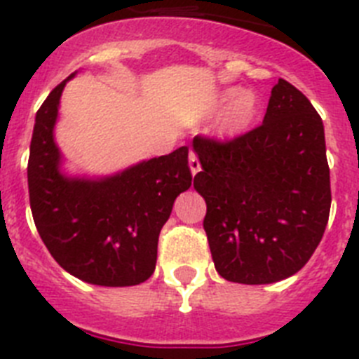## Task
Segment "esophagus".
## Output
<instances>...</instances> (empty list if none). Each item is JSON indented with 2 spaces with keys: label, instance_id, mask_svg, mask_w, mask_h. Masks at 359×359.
I'll return each instance as SVG.
<instances>
[{
  "label": "esophagus",
  "instance_id": "obj_1",
  "mask_svg": "<svg viewBox=\"0 0 359 359\" xmlns=\"http://www.w3.org/2000/svg\"><path fill=\"white\" fill-rule=\"evenodd\" d=\"M189 165H190V170H192L194 176H196V174L201 170V163H199V158H197V154L194 153V151H190V154H189Z\"/></svg>",
  "mask_w": 359,
  "mask_h": 359
}]
</instances>
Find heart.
<instances>
[{
  "label": "heart",
  "mask_w": 359,
  "mask_h": 359,
  "mask_svg": "<svg viewBox=\"0 0 359 359\" xmlns=\"http://www.w3.org/2000/svg\"><path fill=\"white\" fill-rule=\"evenodd\" d=\"M233 97L236 100L231 101L224 117L220 121V130L229 135L242 133L244 130H248L258 114V97L252 92H240L238 94L236 88H229V90L222 92L220 103H226Z\"/></svg>",
  "instance_id": "b5f03b06"
}]
</instances>
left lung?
<instances>
[{
    "mask_svg": "<svg viewBox=\"0 0 359 359\" xmlns=\"http://www.w3.org/2000/svg\"><path fill=\"white\" fill-rule=\"evenodd\" d=\"M203 170L194 189L213 263L228 281L267 285L301 271L331 208L324 124L287 80L274 85L259 126L235 139H194Z\"/></svg>",
    "mask_w": 359,
    "mask_h": 359,
    "instance_id": "8db88e82",
    "label": "left lung"
}]
</instances>
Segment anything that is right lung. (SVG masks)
<instances>
[{
  "label": "right lung",
  "instance_id": "1",
  "mask_svg": "<svg viewBox=\"0 0 359 359\" xmlns=\"http://www.w3.org/2000/svg\"><path fill=\"white\" fill-rule=\"evenodd\" d=\"M67 80L49 92L35 115L28 158L34 222L69 274L101 287H133L154 272L158 236L174 199L192 183L189 147L97 182L65 177L53 126Z\"/></svg>",
  "mask_w": 359,
  "mask_h": 359
}]
</instances>
